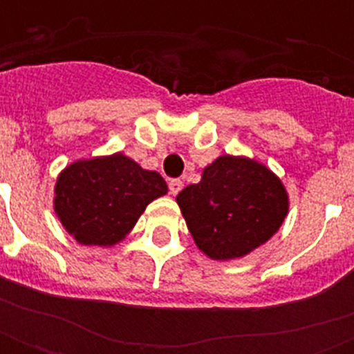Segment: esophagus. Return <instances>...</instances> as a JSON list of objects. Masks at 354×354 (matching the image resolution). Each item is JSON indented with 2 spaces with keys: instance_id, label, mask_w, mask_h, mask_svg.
I'll return each mask as SVG.
<instances>
[{
  "instance_id": "obj_1",
  "label": "esophagus",
  "mask_w": 354,
  "mask_h": 354,
  "mask_svg": "<svg viewBox=\"0 0 354 354\" xmlns=\"http://www.w3.org/2000/svg\"><path fill=\"white\" fill-rule=\"evenodd\" d=\"M182 187H183L182 180H176V178H174V180H171V182H169V191H171L172 196H176V194L182 191Z\"/></svg>"
}]
</instances>
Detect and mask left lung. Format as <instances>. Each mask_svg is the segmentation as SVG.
Listing matches in <instances>:
<instances>
[{
  "mask_svg": "<svg viewBox=\"0 0 354 354\" xmlns=\"http://www.w3.org/2000/svg\"><path fill=\"white\" fill-rule=\"evenodd\" d=\"M176 202L194 244L215 261L252 253L277 233L288 215L283 182L246 156H218Z\"/></svg>",
  "mask_w": 354,
  "mask_h": 354,
  "instance_id": "left-lung-1",
  "label": "left lung"
}]
</instances>
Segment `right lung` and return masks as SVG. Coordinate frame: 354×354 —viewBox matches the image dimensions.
Instances as JSON below:
<instances>
[{
	"label": "right lung",
	"mask_w": 354,
	"mask_h": 354,
	"mask_svg": "<svg viewBox=\"0 0 354 354\" xmlns=\"http://www.w3.org/2000/svg\"><path fill=\"white\" fill-rule=\"evenodd\" d=\"M160 172L115 152L77 160L55 183V215L84 246L110 248L132 232L152 200L167 194Z\"/></svg>",
	"instance_id": "1"
}]
</instances>
